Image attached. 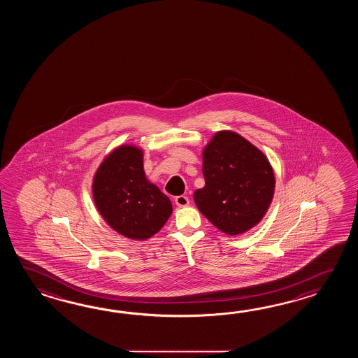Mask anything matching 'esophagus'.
<instances>
[{
    "mask_svg": "<svg viewBox=\"0 0 358 358\" xmlns=\"http://www.w3.org/2000/svg\"><path fill=\"white\" fill-rule=\"evenodd\" d=\"M176 203L179 207H185V206L189 205V198L187 196H178L176 197Z\"/></svg>",
    "mask_w": 358,
    "mask_h": 358,
    "instance_id": "1",
    "label": "esophagus"
}]
</instances>
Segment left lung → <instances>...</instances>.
Segmentation results:
<instances>
[{"instance_id": "8db88e82", "label": "left lung", "mask_w": 358, "mask_h": 358, "mask_svg": "<svg viewBox=\"0 0 358 358\" xmlns=\"http://www.w3.org/2000/svg\"><path fill=\"white\" fill-rule=\"evenodd\" d=\"M205 187L193 194L216 228L238 236L257 225L273 201L274 170L266 156L234 131L222 130L203 150Z\"/></svg>"}]
</instances>
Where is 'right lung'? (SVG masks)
<instances>
[{
  "instance_id": "1",
  "label": "right lung",
  "mask_w": 358,
  "mask_h": 358,
  "mask_svg": "<svg viewBox=\"0 0 358 358\" xmlns=\"http://www.w3.org/2000/svg\"><path fill=\"white\" fill-rule=\"evenodd\" d=\"M92 190L101 216L129 239L155 236L173 213L168 196L147 180L143 152L134 145H120L102 161Z\"/></svg>"
}]
</instances>
